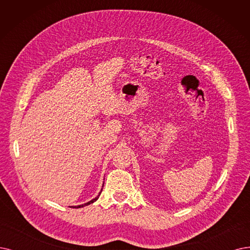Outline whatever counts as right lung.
Masks as SVG:
<instances>
[{
	"label": "right lung",
	"mask_w": 250,
	"mask_h": 250,
	"mask_svg": "<svg viewBox=\"0 0 250 250\" xmlns=\"http://www.w3.org/2000/svg\"><path fill=\"white\" fill-rule=\"evenodd\" d=\"M103 188H104V185H103ZM103 191V189H102ZM102 191L99 192V194H98V196H96L94 199H92V200H90L89 202H87V203H84V204H82V205H78V206H71V207H73V208H80V207H84V206H87V205H89V204H91V203H94L97 199H98V197H99V195H101V193H102Z\"/></svg>",
	"instance_id": "right-lung-1"
}]
</instances>
